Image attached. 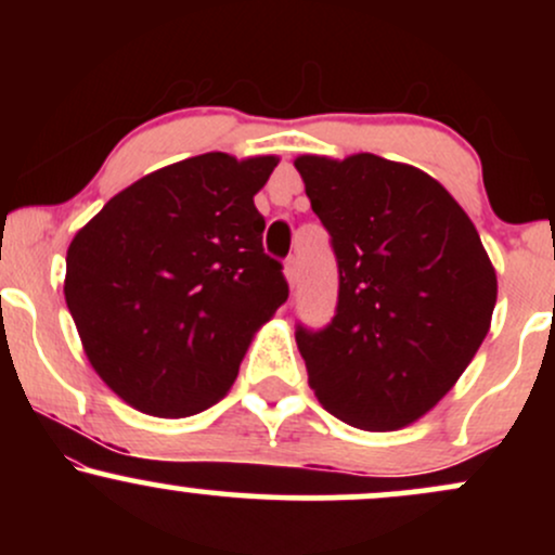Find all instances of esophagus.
<instances>
[{"label": "esophagus", "instance_id": "34e87169", "mask_svg": "<svg viewBox=\"0 0 555 555\" xmlns=\"http://www.w3.org/2000/svg\"><path fill=\"white\" fill-rule=\"evenodd\" d=\"M284 276H286V282H289V286L297 284V276H299L297 258H286V263H284Z\"/></svg>", "mask_w": 555, "mask_h": 555}]
</instances>
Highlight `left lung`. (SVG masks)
Wrapping results in <instances>:
<instances>
[{
	"instance_id": "obj_1",
	"label": "left lung",
	"mask_w": 555,
	"mask_h": 555,
	"mask_svg": "<svg viewBox=\"0 0 555 555\" xmlns=\"http://www.w3.org/2000/svg\"><path fill=\"white\" fill-rule=\"evenodd\" d=\"M339 263L326 328L297 326L318 401L360 430L428 415L467 371L493 318L495 269L441 182L373 154L297 156Z\"/></svg>"
}]
</instances>
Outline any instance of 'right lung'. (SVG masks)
Returning <instances> with one entry per match:
<instances>
[{"mask_svg": "<svg viewBox=\"0 0 555 555\" xmlns=\"http://www.w3.org/2000/svg\"><path fill=\"white\" fill-rule=\"evenodd\" d=\"M276 164L221 151L169 164L114 195L69 242L65 299L88 362L145 415L216 404L289 297L253 203Z\"/></svg>", "mask_w": 555, "mask_h": 555, "instance_id": "obj_1", "label": "right lung"}]
</instances>
